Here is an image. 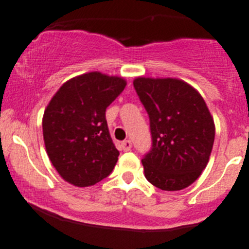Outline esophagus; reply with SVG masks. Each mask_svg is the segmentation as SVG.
<instances>
[{
	"mask_svg": "<svg viewBox=\"0 0 249 249\" xmlns=\"http://www.w3.org/2000/svg\"><path fill=\"white\" fill-rule=\"evenodd\" d=\"M131 147H132V143L130 140H126L124 141V142H122V148L124 152H129V150L131 149Z\"/></svg>",
	"mask_w": 249,
	"mask_h": 249,
	"instance_id": "34e87169",
	"label": "esophagus"
}]
</instances>
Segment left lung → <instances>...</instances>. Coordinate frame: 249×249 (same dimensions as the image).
I'll use <instances>...</instances> for the list:
<instances>
[{
  "label": "left lung",
  "mask_w": 249,
  "mask_h": 249,
  "mask_svg": "<svg viewBox=\"0 0 249 249\" xmlns=\"http://www.w3.org/2000/svg\"><path fill=\"white\" fill-rule=\"evenodd\" d=\"M134 87L150 120L153 145L142 159L145 178L167 192L189 187L207 166L214 142L205 100L177 78L137 77Z\"/></svg>",
  "instance_id": "obj_1"
}]
</instances>
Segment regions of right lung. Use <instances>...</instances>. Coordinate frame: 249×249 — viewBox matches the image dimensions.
<instances>
[{"label": "right lung", "instance_id": "1", "mask_svg": "<svg viewBox=\"0 0 249 249\" xmlns=\"http://www.w3.org/2000/svg\"><path fill=\"white\" fill-rule=\"evenodd\" d=\"M126 80L88 72L65 82L48 104L42 126L47 154L70 184L90 187L114 169L119 152L110 139L106 108Z\"/></svg>", "mask_w": 249, "mask_h": 249}]
</instances>
